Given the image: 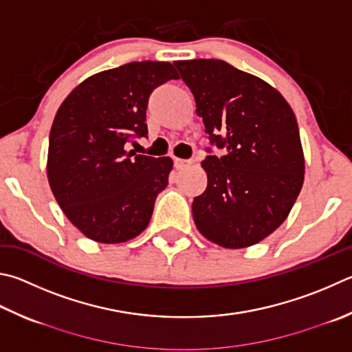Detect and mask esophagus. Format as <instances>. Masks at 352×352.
<instances>
[{"label": "esophagus", "mask_w": 352, "mask_h": 352, "mask_svg": "<svg viewBox=\"0 0 352 352\" xmlns=\"http://www.w3.org/2000/svg\"><path fill=\"white\" fill-rule=\"evenodd\" d=\"M189 164H190L189 160H182V158H175V160H174L175 169H186Z\"/></svg>", "instance_id": "esophagus-1"}]
</instances>
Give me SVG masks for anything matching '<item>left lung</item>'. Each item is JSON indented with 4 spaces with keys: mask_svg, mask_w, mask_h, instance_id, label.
<instances>
[{
    "mask_svg": "<svg viewBox=\"0 0 352 352\" xmlns=\"http://www.w3.org/2000/svg\"><path fill=\"white\" fill-rule=\"evenodd\" d=\"M190 89L204 132L223 157L201 162L208 186L194 198L198 231L240 249L286 220L305 180L296 115L277 89L221 60L174 61Z\"/></svg>",
    "mask_w": 352,
    "mask_h": 352,
    "instance_id": "1",
    "label": "left lung"
}]
</instances>
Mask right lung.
<instances>
[{"instance_id":"1","label":"right lung","mask_w":352,"mask_h":352,"mask_svg":"<svg viewBox=\"0 0 352 352\" xmlns=\"http://www.w3.org/2000/svg\"><path fill=\"white\" fill-rule=\"evenodd\" d=\"M178 80L164 61H133L80 82L56 111L47 180L63 212L87 239L123 243L148 228L172 160L137 155L126 143L148 135L155 87Z\"/></svg>"}]
</instances>
